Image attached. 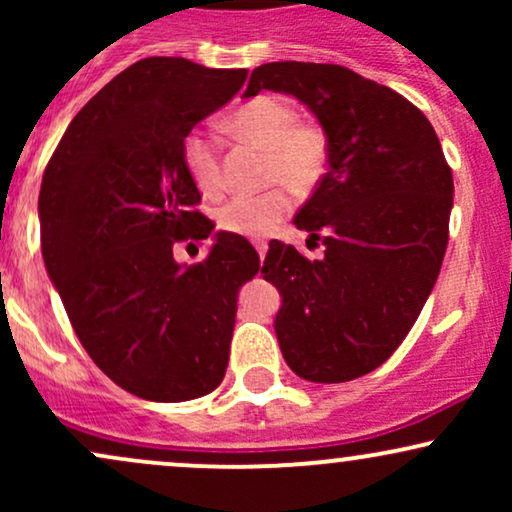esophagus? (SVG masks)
<instances>
[{
    "instance_id": "1",
    "label": "esophagus",
    "mask_w": 512,
    "mask_h": 512,
    "mask_svg": "<svg viewBox=\"0 0 512 512\" xmlns=\"http://www.w3.org/2000/svg\"><path fill=\"white\" fill-rule=\"evenodd\" d=\"M255 250H257V255H260V260H264V255H267V240H257Z\"/></svg>"
}]
</instances>
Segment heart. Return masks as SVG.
I'll list each match as a JSON object with an SVG mask.
<instances>
[{"mask_svg": "<svg viewBox=\"0 0 512 512\" xmlns=\"http://www.w3.org/2000/svg\"><path fill=\"white\" fill-rule=\"evenodd\" d=\"M228 132L267 149V180L284 182L305 195L320 185L330 168V139L315 122H298L296 108L284 98L262 96L238 105L226 117ZM180 158L190 180L204 195H219L223 187L219 144L202 129L182 137ZM291 195L284 187L236 195L216 211L219 228L236 236L260 238L272 233L291 214Z\"/></svg>", "mask_w": 512, "mask_h": 512, "instance_id": "b5f03b06", "label": "heart"}]
</instances>
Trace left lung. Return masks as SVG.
Returning <instances> with one entry per match:
<instances>
[{
	"mask_svg": "<svg viewBox=\"0 0 512 512\" xmlns=\"http://www.w3.org/2000/svg\"><path fill=\"white\" fill-rule=\"evenodd\" d=\"M298 98L330 139V168L296 214L322 240L308 260L269 243L262 274L281 293L274 330L289 368L346 383L395 354L436 284L452 209V170L436 129L397 91L339 64L269 62L250 76Z\"/></svg>",
	"mask_w": 512,
	"mask_h": 512,
	"instance_id": "obj_1",
	"label": "left lung"
}]
</instances>
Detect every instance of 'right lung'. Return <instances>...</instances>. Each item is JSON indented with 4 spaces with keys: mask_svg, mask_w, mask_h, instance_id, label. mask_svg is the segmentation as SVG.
Here are the masks:
<instances>
[{
    "mask_svg": "<svg viewBox=\"0 0 512 512\" xmlns=\"http://www.w3.org/2000/svg\"><path fill=\"white\" fill-rule=\"evenodd\" d=\"M248 69L146 57L69 122L38 197L40 245L76 337L98 368L149 402H187L221 385L238 289L260 272L243 236L199 214L182 137L226 105ZM212 238L180 265L178 242ZM189 247V246H188Z\"/></svg>",
    "mask_w": 512,
    "mask_h": 512,
    "instance_id": "right-lung-1",
    "label": "right lung"
}]
</instances>
